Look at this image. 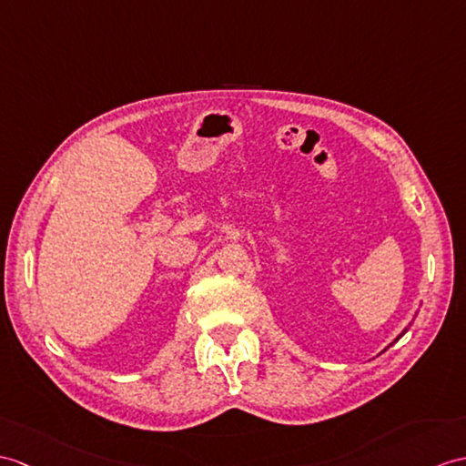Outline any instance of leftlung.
Listing matches in <instances>:
<instances>
[{"label":"left lung","mask_w":466,"mask_h":466,"mask_svg":"<svg viewBox=\"0 0 466 466\" xmlns=\"http://www.w3.org/2000/svg\"><path fill=\"white\" fill-rule=\"evenodd\" d=\"M405 331H407V329H405ZM405 331H403V333H405ZM403 333H401V335H403ZM401 335H399V338H401ZM399 338H397V339H399ZM397 339H395V341H397Z\"/></svg>","instance_id":"left-lung-1"}]
</instances>
